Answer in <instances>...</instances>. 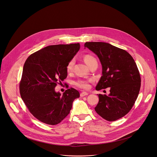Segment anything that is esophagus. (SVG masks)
Returning <instances> with one entry per match:
<instances>
[{
    "label": "esophagus",
    "mask_w": 157,
    "mask_h": 157,
    "mask_svg": "<svg viewBox=\"0 0 157 157\" xmlns=\"http://www.w3.org/2000/svg\"><path fill=\"white\" fill-rule=\"evenodd\" d=\"M88 95V93H86V92H82L81 94H80V96L81 97H84L85 96H87Z\"/></svg>",
    "instance_id": "34e87169"
}]
</instances>
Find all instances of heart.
<instances>
[{"label":"heart","mask_w":157,"mask_h":157,"mask_svg":"<svg viewBox=\"0 0 157 157\" xmlns=\"http://www.w3.org/2000/svg\"><path fill=\"white\" fill-rule=\"evenodd\" d=\"M84 61L85 63L87 64V65L90 67L92 64H93L95 63H97L96 59L92 55H86L83 57ZM75 64V59H71L68 64L66 65V71L68 73H70L73 70V66ZM93 81V79L90 78V79H78L75 82V86L77 87L82 89H87L90 87V83H91Z\"/></svg>","instance_id":"heart-1"}]
</instances>
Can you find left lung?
<instances>
[{"label":"left lung","mask_w":157,"mask_h":157,"mask_svg":"<svg viewBox=\"0 0 157 157\" xmlns=\"http://www.w3.org/2000/svg\"><path fill=\"white\" fill-rule=\"evenodd\" d=\"M84 47L98 55L102 76L96 90L110 87V94H99L96 113L108 121L125 116L138 97L141 78L137 64L125 50L104 42H86Z\"/></svg>","instance_id":"1"}]
</instances>
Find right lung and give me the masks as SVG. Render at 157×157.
<instances>
[{
    "mask_svg": "<svg viewBox=\"0 0 157 157\" xmlns=\"http://www.w3.org/2000/svg\"><path fill=\"white\" fill-rule=\"evenodd\" d=\"M80 48L79 43L48 46L30 55L25 62L20 93L30 113L48 125L60 123L70 114L79 93L71 87L61 96L57 84L66 78V65Z\"/></svg>",
    "mask_w": 157,
    "mask_h": 157,
    "instance_id": "right-lung-1",
    "label": "right lung"
}]
</instances>
